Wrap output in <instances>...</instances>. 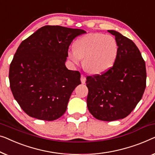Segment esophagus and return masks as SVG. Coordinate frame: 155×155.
Instances as JSON below:
<instances>
[{"label":"esophagus","mask_w":155,"mask_h":155,"mask_svg":"<svg viewBox=\"0 0 155 155\" xmlns=\"http://www.w3.org/2000/svg\"><path fill=\"white\" fill-rule=\"evenodd\" d=\"M80 80H81V82L82 84H84L85 82H86V77L84 75H81V78H80Z\"/></svg>","instance_id":"34e87169"}]
</instances>
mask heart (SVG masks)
I'll return each instance as SVG.
<instances>
[{"instance_id": "heart-1", "label": "heart", "mask_w": 155, "mask_h": 155, "mask_svg": "<svg viewBox=\"0 0 155 155\" xmlns=\"http://www.w3.org/2000/svg\"><path fill=\"white\" fill-rule=\"evenodd\" d=\"M118 45L110 35L91 33L76 40L74 50H69L68 57L77 65L83 59V67L89 73L101 74L113 66L117 57Z\"/></svg>"}]
</instances>
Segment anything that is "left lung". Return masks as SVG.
<instances>
[{
	"instance_id": "1",
	"label": "left lung",
	"mask_w": 155,
	"mask_h": 155,
	"mask_svg": "<svg viewBox=\"0 0 155 155\" xmlns=\"http://www.w3.org/2000/svg\"><path fill=\"white\" fill-rule=\"evenodd\" d=\"M118 54L113 66L101 75L87 76V107L94 117L102 121L126 117L140 101L146 87L145 63L137 46L117 31Z\"/></svg>"
}]
</instances>
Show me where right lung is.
Segmentation results:
<instances>
[{"instance_id":"1","label":"right lung","mask_w":155,"mask_h":155,"mask_svg":"<svg viewBox=\"0 0 155 155\" xmlns=\"http://www.w3.org/2000/svg\"><path fill=\"white\" fill-rule=\"evenodd\" d=\"M86 33L61 26H42L21 42L10 66L15 99L31 117L57 120L66 110L80 73L65 66L74 38Z\"/></svg>"}]
</instances>
